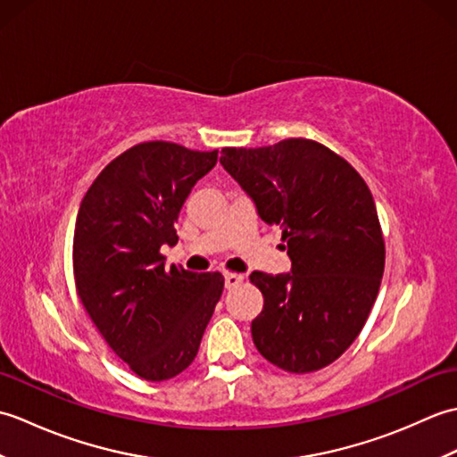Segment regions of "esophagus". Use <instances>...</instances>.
Returning <instances> with one entry per match:
<instances>
[{
  "instance_id": "esophagus-1",
  "label": "esophagus",
  "mask_w": 457,
  "mask_h": 457,
  "mask_svg": "<svg viewBox=\"0 0 457 457\" xmlns=\"http://www.w3.org/2000/svg\"><path fill=\"white\" fill-rule=\"evenodd\" d=\"M223 283H226L228 290H231V288H236V287L244 283V277L237 275V273H226V275H223Z\"/></svg>"
}]
</instances>
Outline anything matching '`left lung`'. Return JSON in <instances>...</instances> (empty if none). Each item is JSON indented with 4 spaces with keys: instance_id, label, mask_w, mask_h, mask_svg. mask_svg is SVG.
I'll list each match as a JSON object with an SVG mask.
<instances>
[{
    "instance_id": "8db88e82",
    "label": "left lung",
    "mask_w": 457,
    "mask_h": 457,
    "mask_svg": "<svg viewBox=\"0 0 457 457\" xmlns=\"http://www.w3.org/2000/svg\"><path fill=\"white\" fill-rule=\"evenodd\" d=\"M221 167L283 229L290 273H251L263 310L253 344L288 373L318 371L361 332L381 287L385 241L365 180L345 159L310 139L221 149Z\"/></svg>"
}]
</instances>
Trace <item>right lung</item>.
Returning a JSON list of instances; mask_svg holds the SVG:
<instances>
[{
	"mask_svg": "<svg viewBox=\"0 0 457 457\" xmlns=\"http://www.w3.org/2000/svg\"><path fill=\"white\" fill-rule=\"evenodd\" d=\"M218 151L147 141L105 167L80 204L74 228L76 290L115 355L147 381H167L198 353L223 290L220 273L164 269L179 241L174 223Z\"/></svg>",
	"mask_w": 457,
	"mask_h": 457,
	"instance_id": "1",
	"label": "right lung"
}]
</instances>
